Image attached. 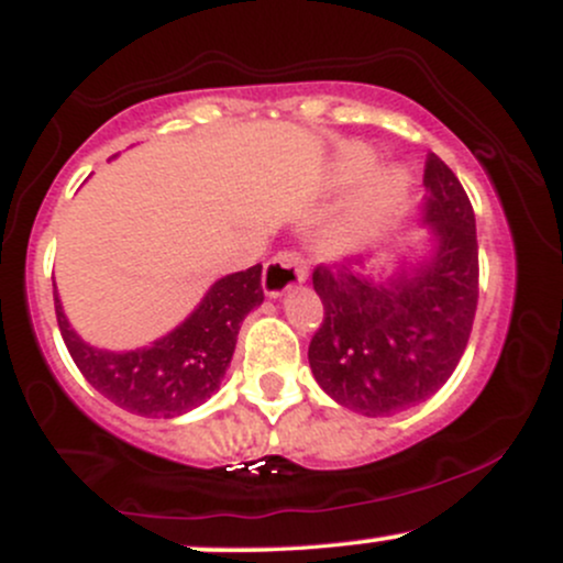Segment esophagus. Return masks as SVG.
I'll use <instances>...</instances> for the list:
<instances>
[{"mask_svg":"<svg viewBox=\"0 0 563 563\" xmlns=\"http://www.w3.org/2000/svg\"><path fill=\"white\" fill-rule=\"evenodd\" d=\"M303 280H307V264H303L299 251H280V254L264 264L262 286L269 299H277V296H283Z\"/></svg>","mask_w":563,"mask_h":563,"instance_id":"1","label":"esophagus"}]
</instances>
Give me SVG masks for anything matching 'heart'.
Instances as JSON below:
<instances>
[{
    "label": "heart",
    "mask_w": 563,
    "mask_h": 563,
    "mask_svg": "<svg viewBox=\"0 0 563 563\" xmlns=\"http://www.w3.org/2000/svg\"><path fill=\"white\" fill-rule=\"evenodd\" d=\"M371 153L363 151V147H352V151H346L344 174L349 179H354L371 169ZM407 187H410V177L402 169L378 172L373 183L365 187L363 196L357 198V203L328 232V251H333V254H352V251L363 249L397 214L399 206L405 203Z\"/></svg>",
    "instance_id": "obj_1"
}]
</instances>
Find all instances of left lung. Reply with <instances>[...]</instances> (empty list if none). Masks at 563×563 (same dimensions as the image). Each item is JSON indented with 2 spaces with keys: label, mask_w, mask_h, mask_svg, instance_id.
Wrapping results in <instances>:
<instances>
[{
  "label": "left lung",
  "mask_w": 563,
  "mask_h": 563,
  "mask_svg": "<svg viewBox=\"0 0 563 563\" xmlns=\"http://www.w3.org/2000/svg\"><path fill=\"white\" fill-rule=\"evenodd\" d=\"M423 222L434 251L386 283L352 264H318L312 286L325 318L309 341L322 391L363 416H391L444 386L466 352L479 301V243L471 200L442 158L423 169Z\"/></svg>",
  "instance_id": "8db88e82"
}]
</instances>
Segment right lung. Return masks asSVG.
Here are the masks:
<instances>
[{
	"label": "right lung",
	"mask_w": 563,
	"mask_h": 563,
	"mask_svg": "<svg viewBox=\"0 0 563 563\" xmlns=\"http://www.w3.org/2000/svg\"><path fill=\"white\" fill-rule=\"evenodd\" d=\"M264 301L262 264L217 280L183 325L151 346L106 352L76 335L55 294L60 335L81 376L113 405L145 418L192 410L222 384L245 314Z\"/></svg>",
	"instance_id": "add662e5"
}]
</instances>
